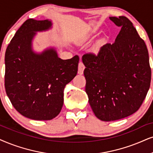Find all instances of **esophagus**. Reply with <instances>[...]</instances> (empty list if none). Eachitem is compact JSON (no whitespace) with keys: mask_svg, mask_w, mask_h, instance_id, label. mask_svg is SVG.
Wrapping results in <instances>:
<instances>
[{"mask_svg":"<svg viewBox=\"0 0 153 153\" xmlns=\"http://www.w3.org/2000/svg\"><path fill=\"white\" fill-rule=\"evenodd\" d=\"M85 66V65L83 64V63L82 61H80V63H79L78 64V73L79 74H82L83 73V71H84V69Z\"/></svg>","mask_w":153,"mask_h":153,"instance_id":"esophagus-1","label":"esophagus"}]
</instances>
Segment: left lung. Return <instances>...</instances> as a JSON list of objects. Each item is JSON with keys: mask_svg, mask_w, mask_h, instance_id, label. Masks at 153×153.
Listing matches in <instances>:
<instances>
[{"mask_svg": "<svg viewBox=\"0 0 153 153\" xmlns=\"http://www.w3.org/2000/svg\"><path fill=\"white\" fill-rule=\"evenodd\" d=\"M121 27L113 44L100 48L97 54L87 53L85 92L98 119L111 121L138 111L150 88L151 68L146 43L126 17H110Z\"/></svg>", "mask_w": 153, "mask_h": 153, "instance_id": "1", "label": "left lung"}]
</instances>
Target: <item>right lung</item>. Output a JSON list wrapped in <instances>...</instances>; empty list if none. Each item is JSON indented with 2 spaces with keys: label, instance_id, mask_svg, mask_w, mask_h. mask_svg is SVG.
Returning a JSON list of instances; mask_svg holds the SVG:
<instances>
[{
  "label": "right lung",
  "instance_id": "add662e5",
  "mask_svg": "<svg viewBox=\"0 0 153 153\" xmlns=\"http://www.w3.org/2000/svg\"><path fill=\"white\" fill-rule=\"evenodd\" d=\"M51 21L27 20L13 36L5 54V88L15 109L33 120H51L63 104V90L78 73L79 56L62 60L53 49L35 53L34 32L49 30Z\"/></svg>",
  "mask_w": 153,
  "mask_h": 153
}]
</instances>
